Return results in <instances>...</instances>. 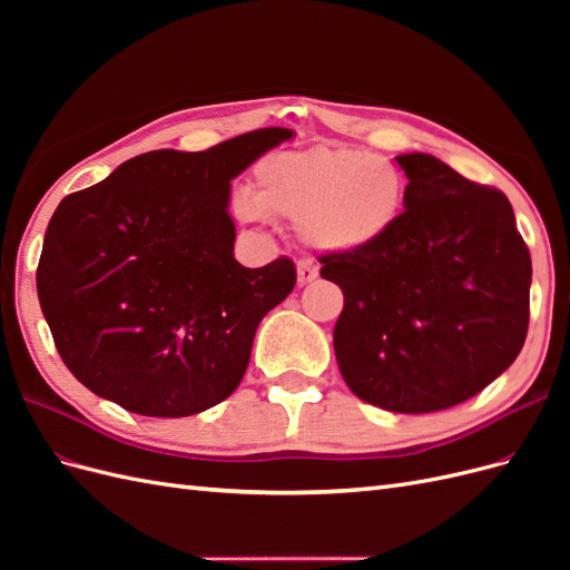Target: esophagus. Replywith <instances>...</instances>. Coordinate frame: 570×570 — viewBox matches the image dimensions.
<instances>
[{"instance_id": "1", "label": "esophagus", "mask_w": 570, "mask_h": 570, "mask_svg": "<svg viewBox=\"0 0 570 570\" xmlns=\"http://www.w3.org/2000/svg\"><path fill=\"white\" fill-rule=\"evenodd\" d=\"M318 278V266L314 262H308V258H302L297 264V283L299 285H308Z\"/></svg>"}]
</instances>
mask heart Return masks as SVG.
<instances>
[{"instance_id":"heart-1","label":"heart","mask_w":570,"mask_h":570,"mask_svg":"<svg viewBox=\"0 0 570 570\" xmlns=\"http://www.w3.org/2000/svg\"><path fill=\"white\" fill-rule=\"evenodd\" d=\"M406 204L402 170L377 154L344 145L278 151L254 166V195L237 193L233 212L258 223L297 220L306 245L321 252H364L394 230Z\"/></svg>"}]
</instances>
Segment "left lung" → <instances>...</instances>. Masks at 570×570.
<instances>
[{"label": "left lung", "instance_id": "obj_1", "mask_svg": "<svg viewBox=\"0 0 570 570\" xmlns=\"http://www.w3.org/2000/svg\"><path fill=\"white\" fill-rule=\"evenodd\" d=\"M409 178L394 230L364 252L323 254L340 285L333 344L350 390L373 406L430 413L485 390L523 350L532 264L504 193L430 154Z\"/></svg>", "mask_w": 570, "mask_h": 570}]
</instances>
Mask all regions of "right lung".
Wrapping results in <instances>:
<instances>
[{
  "label": "right lung",
  "mask_w": 570,
  "mask_h": 570,
  "mask_svg": "<svg viewBox=\"0 0 570 570\" xmlns=\"http://www.w3.org/2000/svg\"><path fill=\"white\" fill-rule=\"evenodd\" d=\"M262 128L204 151L157 149L61 199L38 297L78 381L140 416L180 419L235 392L262 318L297 283L287 256L235 262L230 180L289 140Z\"/></svg>",
  "instance_id": "add662e5"
}]
</instances>
